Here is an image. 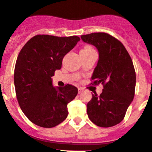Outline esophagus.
<instances>
[{
    "label": "esophagus",
    "instance_id": "esophagus-1",
    "mask_svg": "<svg viewBox=\"0 0 152 152\" xmlns=\"http://www.w3.org/2000/svg\"><path fill=\"white\" fill-rule=\"evenodd\" d=\"M78 90H79V91H78V92H79V94H80V93L83 92L84 89L82 88V87H79V88H78Z\"/></svg>",
    "mask_w": 152,
    "mask_h": 152
}]
</instances>
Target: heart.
Instances as JSON below:
<instances>
[{
    "label": "heart",
    "instance_id": "b5f03b06",
    "mask_svg": "<svg viewBox=\"0 0 152 152\" xmlns=\"http://www.w3.org/2000/svg\"><path fill=\"white\" fill-rule=\"evenodd\" d=\"M93 51H94V49H93L91 46H89V45H86V46H84L83 49L80 52H93Z\"/></svg>",
    "mask_w": 152,
    "mask_h": 152
}]
</instances>
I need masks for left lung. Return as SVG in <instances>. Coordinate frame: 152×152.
<instances>
[{
  "label": "left lung",
  "mask_w": 152,
  "mask_h": 152,
  "mask_svg": "<svg viewBox=\"0 0 152 152\" xmlns=\"http://www.w3.org/2000/svg\"><path fill=\"white\" fill-rule=\"evenodd\" d=\"M81 39L98 49L91 84L103 86V92L94 93L87 103L88 118L100 127L114 126L124 120L134 96L136 74L132 58L124 44L108 33H91Z\"/></svg>",
  "instance_id": "8db88e82"
}]
</instances>
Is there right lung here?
Masks as SVG:
<instances>
[{"instance_id": "right-lung-1", "label": "right lung", "mask_w": 152, "mask_h": 152, "mask_svg": "<svg viewBox=\"0 0 152 152\" xmlns=\"http://www.w3.org/2000/svg\"><path fill=\"white\" fill-rule=\"evenodd\" d=\"M80 40L75 35L37 34L20 50L14 72L16 97L24 115L35 125L55 127L68 116L67 105L77 96V88L71 84L55 88L52 77Z\"/></svg>"}]
</instances>
